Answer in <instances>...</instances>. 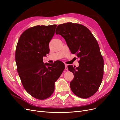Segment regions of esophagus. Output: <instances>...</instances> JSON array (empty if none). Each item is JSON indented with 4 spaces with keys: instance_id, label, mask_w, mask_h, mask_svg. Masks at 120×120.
Here are the masks:
<instances>
[{
    "instance_id": "34e87169",
    "label": "esophagus",
    "mask_w": 120,
    "mask_h": 120,
    "mask_svg": "<svg viewBox=\"0 0 120 120\" xmlns=\"http://www.w3.org/2000/svg\"><path fill=\"white\" fill-rule=\"evenodd\" d=\"M65 70H66V71H68V65L66 64H65Z\"/></svg>"
}]
</instances>
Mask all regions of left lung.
I'll return each mask as SVG.
<instances>
[{"label":"left lung","mask_w":120,"mask_h":120,"mask_svg":"<svg viewBox=\"0 0 120 120\" xmlns=\"http://www.w3.org/2000/svg\"><path fill=\"white\" fill-rule=\"evenodd\" d=\"M55 33L64 38L71 52L79 59V67L68 66L74 75L72 91L82 98L91 97L98 90L104 74V59L96 39L86 27L71 22L59 25Z\"/></svg>","instance_id":"1"}]
</instances>
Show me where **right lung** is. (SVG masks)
<instances>
[{
  "label": "right lung",
  "instance_id": "add662e5",
  "mask_svg": "<svg viewBox=\"0 0 120 120\" xmlns=\"http://www.w3.org/2000/svg\"><path fill=\"white\" fill-rule=\"evenodd\" d=\"M56 25L36 26L22 34L15 51L17 71L25 90L35 98L46 99L53 93L54 84L65 68L60 61L43 62Z\"/></svg>",
  "mask_w": 120,
  "mask_h": 120
}]
</instances>
